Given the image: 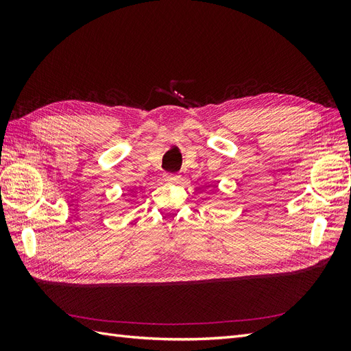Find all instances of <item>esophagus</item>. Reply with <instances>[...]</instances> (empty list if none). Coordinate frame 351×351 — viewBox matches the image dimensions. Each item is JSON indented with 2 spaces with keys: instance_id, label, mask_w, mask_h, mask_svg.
I'll return each mask as SVG.
<instances>
[{
  "instance_id": "1",
  "label": "esophagus",
  "mask_w": 351,
  "mask_h": 351,
  "mask_svg": "<svg viewBox=\"0 0 351 351\" xmlns=\"http://www.w3.org/2000/svg\"><path fill=\"white\" fill-rule=\"evenodd\" d=\"M167 183H178L180 182V176L178 174H165L164 176Z\"/></svg>"
}]
</instances>
